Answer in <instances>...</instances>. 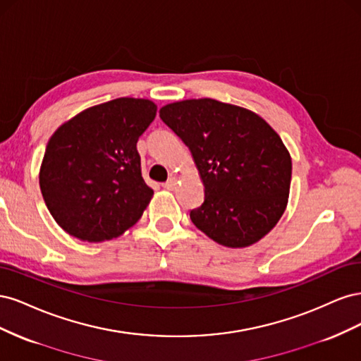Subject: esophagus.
I'll return each mask as SVG.
<instances>
[{
  "label": "esophagus",
  "instance_id": "obj_1",
  "mask_svg": "<svg viewBox=\"0 0 361 361\" xmlns=\"http://www.w3.org/2000/svg\"><path fill=\"white\" fill-rule=\"evenodd\" d=\"M164 188L166 190H169V191H173V190H176V187H178V179L176 178H170L166 183L162 185Z\"/></svg>",
  "mask_w": 361,
  "mask_h": 361
}]
</instances>
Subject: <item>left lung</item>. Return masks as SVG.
I'll use <instances>...</instances> for the list:
<instances>
[{"mask_svg":"<svg viewBox=\"0 0 361 361\" xmlns=\"http://www.w3.org/2000/svg\"><path fill=\"white\" fill-rule=\"evenodd\" d=\"M159 117L188 146L204 187L194 226L228 248L268 235L288 206L292 159L267 120L211 97L167 104Z\"/></svg>","mask_w":361,"mask_h":361,"instance_id":"left-lung-1","label":"left lung"}]
</instances>
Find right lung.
Returning <instances> with one entry per match:
<instances>
[{"label": "right lung", "mask_w": 361, "mask_h": 361, "mask_svg": "<svg viewBox=\"0 0 361 361\" xmlns=\"http://www.w3.org/2000/svg\"><path fill=\"white\" fill-rule=\"evenodd\" d=\"M155 116V102L117 97L87 108L51 135L39 185L64 232L104 243L140 220L154 190L141 176L137 141Z\"/></svg>", "instance_id": "1"}]
</instances>
